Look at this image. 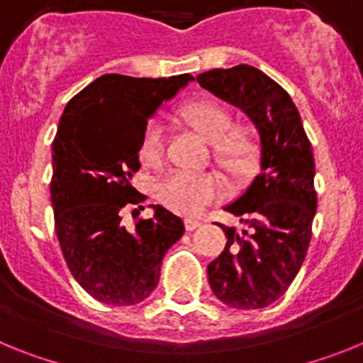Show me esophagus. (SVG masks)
Instances as JSON below:
<instances>
[{
    "instance_id": "obj_1",
    "label": "esophagus",
    "mask_w": 363,
    "mask_h": 363,
    "mask_svg": "<svg viewBox=\"0 0 363 363\" xmlns=\"http://www.w3.org/2000/svg\"><path fill=\"white\" fill-rule=\"evenodd\" d=\"M201 225V220H196V218H187L185 220V229L187 230H194Z\"/></svg>"
}]
</instances>
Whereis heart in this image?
Here are the masks:
<instances>
[{
    "label": "heart",
    "mask_w": 363,
    "mask_h": 363,
    "mask_svg": "<svg viewBox=\"0 0 363 363\" xmlns=\"http://www.w3.org/2000/svg\"><path fill=\"white\" fill-rule=\"evenodd\" d=\"M182 116L213 143L214 158L223 169L242 172L251 165L255 145L243 129H233L234 118L227 107L213 99L192 101L182 108ZM163 158V127L150 123L143 134L140 160L156 167ZM223 194V184L211 172L178 171L167 176L158 185V196L169 209L182 214H198Z\"/></svg>",
    "instance_id": "1"
}]
</instances>
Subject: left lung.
I'll use <instances>...</instances> for the list:
<instances>
[{"instance_id":"8db88e82","label":"left lung","mask_w":363,"mask_h":363,"mask_svg":"<svg viewBox=\"0 0 363 363\" xmlns=\"http://www.w3.org/2000/svg\"><path fill=\"white\" fill-rule=\"evenodd\" d=\"M196 82L258 130V172L223 207L243 227L218 223L227 245L207 265V278L225 306L262 309L287 291L307 255L316 214L313 149L291 96L256 67L213 69Z\"/></svg>"}]
</instances>
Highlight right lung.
<instances>
[{"label": "right lung", "mask_w": 363, "mask_h": 363, "mask_svg": "<svg viewBox=\"0 0 363 363\" xmlns=\"http://www.w3.org/2000/svg\"><path fill=\"white\" fill-rule=\"evenodd\" d=\"M104 74L67 104L52 142L50 200L65 262L85 293L107 306H136L158 285L165 252L185 233L162 205L125 229L121 211L143 209L133 187L147 123L192 82Z\"/></svg>", "instance_id": "add662e5"}]
</instances>
